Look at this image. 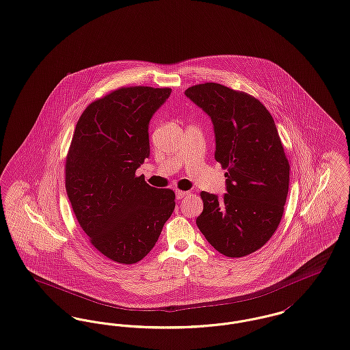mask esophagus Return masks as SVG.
Returning <instances> with one entry per match:
<instances>
[{"mask_svg": "<svg viewBox=\"0 0 350 350\" xmlns=\"http://www.w3.org/2000/svg\"><path fill=\"white\" fill-rule=\"evenodd\" d=\"M187 196V191H184V190H176V197H177V200H181V198H184Z\"/></svg>", "mask_w": 350, "mask_h": 350, "instance_id": "34e87169", "label": "esophagus"}]
</instances>
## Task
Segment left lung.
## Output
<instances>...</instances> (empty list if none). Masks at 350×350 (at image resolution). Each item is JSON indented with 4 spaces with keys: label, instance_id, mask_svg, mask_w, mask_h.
Segmentation results:
<instances>
[{
    "label": "left lung",
    "instance_id": "8db88e82",
    "mask_svg": "<svg viewBox=\"0 0 350 350\" xmlns=\"http://www.w3.org/2000/svg\"><path fill=\"white\" fill-rule=\"evenodd\" d=\"M185 95L211 119L214 157L227 169L222 197L202 191L197 226L228 258L265 246L279 226L287 200L289 164L267 108L218 83L189 87Z\"/></svg>",
    "mask_w": 350,
    "mask_h": 350
}]
</instances>
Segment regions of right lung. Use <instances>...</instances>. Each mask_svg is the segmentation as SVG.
Wrapping results in <instances>:
<instances>
[{
  "mask_svg": "<svg viewBox=\"0 0 350 350\" xmlns=\"http://www.w3.org/2000/svg\"><path fill=\"white\" fill-rule=\"evenodd\" d=\"M170 88L124 87L90 104L66 160V190L90 242L108 259L133 265L154 247L174 210V191L136 170L150 154L149 123Z\"/></svg>",
  "mask_w": 350,
  "mask_h": 350,
  "instance_id": "right-lung-1",
  "label": "right lung"
}]
</instances>
